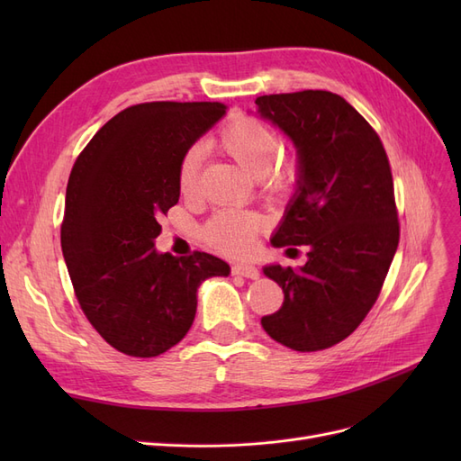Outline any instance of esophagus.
<instances>
[{
  "label": "esophagus",
  "mask_w": 461,
  "mask_h": 461,
  "mask_svg": "<svg viewBox=\"0 0 461 461\" xmlns=\"http://www.w3.org/2000/svg\"><path fill=\"white\" fill-rule=\"evenodd\" d=\"M232 275H240V276H246V278H252V281L259 278V271L254 267V265H249V263H236V265H232Z\"/></svg>",
  "instance_id": "esophagus-1"
}]
</instances>
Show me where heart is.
I'll list each match as a JSON object with an SVG mask.
<instances>
[{
  "label": "heart",
  "mask_w": 461,
  "mask_h": 461,
  "mask_svg": "<svg viewBox=\"0 0 461 461\" xmlns=\"http://www.w3.org/2000/svg\"><path fill=\"white\" fill-rule=\"evenodd\" d=\"M217 144L244 171L258 176L263 190L281 196V194L294 188L298 180V161L294 158L281 161L275 159L278 149H281V140H278V134L263 121L249 115L232 117L219 131ZM200 169L202 151L200 148L192 146L183 153L176 169V185L183 196H192L198 190ZM261 227L263 219L258 213L222 209L205 222L202 236L217 252L244 256L252 252Z\"/></svg>",
  "instance_id": "heart-1"
}]
</instances>
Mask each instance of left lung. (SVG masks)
<instances>
[{
  "instance_id": "1",
  "label": "left lung",
  "mask_w": 461,
  "mask_h": 461,
  "mask_svg": "<svg viewBox=\"0 0 461 461\" xmlns=\"http://www.w3.org/2000/svg\"><path fill=\"white\" fill-rule=\"evenodd\" d=\"M258 113L298 149V190L271 239L303 267L267 265L285 302L261 317L265 332L296 352L342 342L381 294L400 240L394 183L379 134L339 94L303 90L259 95Z\"/></svg>"
}]
</instances>
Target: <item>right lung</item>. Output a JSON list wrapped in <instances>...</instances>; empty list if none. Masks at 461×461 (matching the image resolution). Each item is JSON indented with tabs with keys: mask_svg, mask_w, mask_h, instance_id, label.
<instances>
[{
	"mask_svg": "<svg viewBox=\"0 0 461 461\" xmlns=\"http://www.w3.org/2000/svg\"><path fill=\"white\" fill-rule=\"evenodd\" d=\"M219 102H149L122 109L94 134L68 176L61 249L90 325L115 350L153 357L186 337L198 286L227 276L205 252L175 258L153 240L178 202L183 153L225 115Z\"/></svg>",
	"mask_w": 461,
	"mask_h": 461,
	"instance_id": "add662e5",
	"label": "right lung"
}]
</instances>
